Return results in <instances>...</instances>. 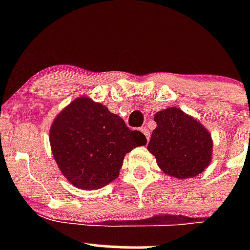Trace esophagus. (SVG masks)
Masks as SVG:
<instances>
[{
  "mask_svg": "<svg viewBox=\"0 0 250 250\" xmlns=\"http://www.w3.org/2000/svg\"><path fill=\"white\" fill-rule=\"evenodd\" d=\"M141 131L145 134V136L147 137V141H149V137H150V130H149L148 127H142Z\"/></svg>",
  "mask_w": 250,
  "mask_h": 250,
  "instance_id": "esophagus-1",
  "label": "esophagus"
}]
</instances>
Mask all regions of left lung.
<instances>
[{"label":"left lung","mask_w":250,"mask_h":250,"mask_svg":"<svg viewBox=\"0 0 250 250\" xmlns=\"http://www.w3.org/2000/svg\"><path fill=\"white\" fill-rule=\"evenodd\" d=\"M156 128L148 150L159 167L177 179L202 173L211 160L213 141L208 130L179 108H167L154 116Z\"/></svg>","instance_id":"1"}]
</instances>
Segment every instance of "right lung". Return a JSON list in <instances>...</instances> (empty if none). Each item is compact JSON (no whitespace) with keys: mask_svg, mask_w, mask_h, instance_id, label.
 I'll return each instance as SVG.
<instances>
[{"mask_svg":"<svg viewBox=\"0 0 250 250\" xmlns=\"http://www.w3.org/2000/svg\"><path fill=\"white\" fill-rule=\"evenodd\" d=\"M146 143L141 131L130 130L121 117L88 97L71 102L50 128L51 151L62 174L89 190L115 180L125 155Z\"/></svg>","mask_w":250,"mask_h":250,"instance_id":"1","label":"right lung"}]
</instances>
